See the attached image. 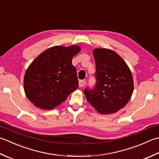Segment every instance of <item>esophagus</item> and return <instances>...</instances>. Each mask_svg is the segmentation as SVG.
I'll use <instances>...</instances> for the list:
<instances>
[{
    "label": "esophagus",
    "mask_w": 159,
    "mask_h": 159,
    "mask_svg": "<svg viewBox=\"0 0 159 159\" xmlns=\"http://www.w3.org/2000/svg\"><path fill=\"white\" fill-rule=\"evenodd\" d=\"M79 87H83L85 85V80H80L79 82Z\"/></svg>",
    "instance_id": "esophagus-1"
}]
</instances>
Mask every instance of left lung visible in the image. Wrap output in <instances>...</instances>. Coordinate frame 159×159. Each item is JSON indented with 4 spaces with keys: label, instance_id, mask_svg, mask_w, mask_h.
<instances>
[{
    "label": "left lung",
    "instance_id": "1",
    "mask_svg": "<svg viewBox=\"0 0 159 159\" xmlns=\"http://www.w3.org/2000/svg\"><path fill=\"white\" fill-rule=\"evenodd\" d=\"M96 83L84 91L87 100L101 114L117 112L129 102L134 90L129 67L120 56L111 49L95 48Z\"/></svg>",
    "mask_w": 159,
    "mask_h": 159
}]
</instances>
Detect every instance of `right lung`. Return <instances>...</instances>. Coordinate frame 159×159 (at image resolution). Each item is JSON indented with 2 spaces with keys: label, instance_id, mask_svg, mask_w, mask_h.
<instances>
[{
  "label": "right lung",
  "instance_id": "add662e5",
  "mask_svg": "<svg viewBox=\"0 0 159 159\" xmlns=\"http://www.w3.org/2000/svg\"><path fill=\"white\" fill-rule=\"evenodd\" d=\"M80 49L76 45H56L31 63L25 73L24 91L36 107L52 110L77 89L79 80L71 61Z\"/></svg>",
  "mask_w": 159,
  "mask_h": 159
}]
</instances>
